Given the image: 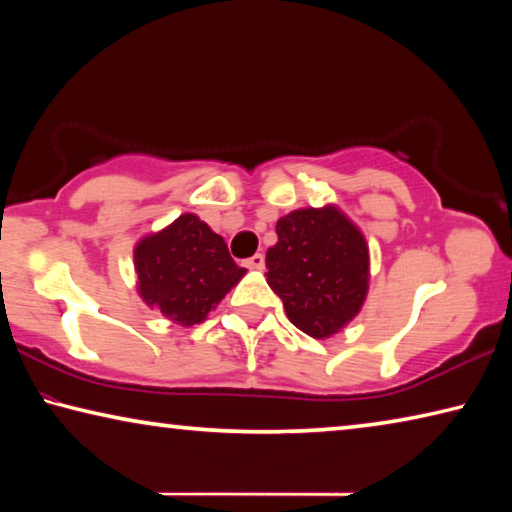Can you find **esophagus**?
I'll return each mask as SVG.
<instances>
[{
	"label": "esophagus",
	"mask_w": 512,
	"mask_h": 512,
	"mask_svg": "<svg viewBox=\"0 0 512 512\" xmlns=\"http://www.w3.org/2000/svg\"><path fill=\"white\" fill-rule=\"evenodd\" d=\"M246 266L248 268H264V255L257 253V255H253L250 259H246Z\"/></svg>",
	"instance_id": "esophagus-1"
}]
</instances>
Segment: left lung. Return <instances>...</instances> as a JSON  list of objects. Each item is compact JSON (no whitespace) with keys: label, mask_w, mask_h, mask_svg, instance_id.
I'll return each instance as SVG.
<instances>
[{"label":"left lung","mask_w":512,"mask_h":512,"mask_svg":"<svg viewBox=\"0 0 512 512\" xmlns=\"http://www.w3.org/2000/svg\"><path fill=\"white\" fill-rule=\"evenodd\" d=\"M266 282L293 325L311 339L339 334L368 296L370 255L363 232L336 205L302 207L275 225Z\"/></svg>","instance_id":"left-lung-1"}]
</instances>
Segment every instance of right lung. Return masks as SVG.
Returning a JSON list of instances; mask_svg holds the SVG:
<instances>
[{
  "mask_svg": "<svg viewBox=\"0 0 512 512\" xmlns=\"http://www.w3.org/2000/svg\"><path fill=\"white\" fill-rule=\"evenodd\" d=\"M133 257L140 298L183 327L203 323L246 275L223 237L192 212L142 237Z\"/></svg>",
  "mask_w": 512,
  "mask_h": 512,
  "instance_id": "1",
  "label": "right lung"
}]
</instances>
